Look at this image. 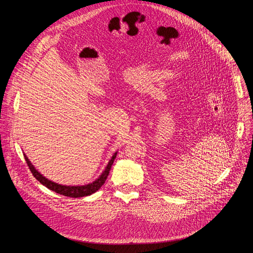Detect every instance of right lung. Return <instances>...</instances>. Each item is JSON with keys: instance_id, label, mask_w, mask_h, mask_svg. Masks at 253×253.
Returning <instances> with one entry per match:
<instances>
[{"instance_id": "right-lung-1", "label": "right lung", "mask_w": 253, "mask_h": 253, "mask_svg": "<svg viewBox=\"0 0 253 253\" xmlns=\"http://www.w3.org/2000/svg\"><path fill=\"white\" fill-rule=\"evenodd\" d=\"M117 152L118 151H116L112 155L111 159L106 165V167L103 170V172L101 173V175H99V177L97 179H95L93 182L85 184V185H63V184H59V183H56V182L52 181V180L46 178L43 174H41L37 169H36L35 166L32 164V162L29 160L28 156L24 152L23 153H24L25 160H26L32 174L41 184H43L44 186H46L47 188H49L50 190H52V191H54L58 194L65 195V196H68V197L77 198V197H84V196L92 195L93 193L97 192L101 188V186L105 183L108 175H109L112 164H113V162H114V160L117 156Z\"/></svg>"}]
</instances>
